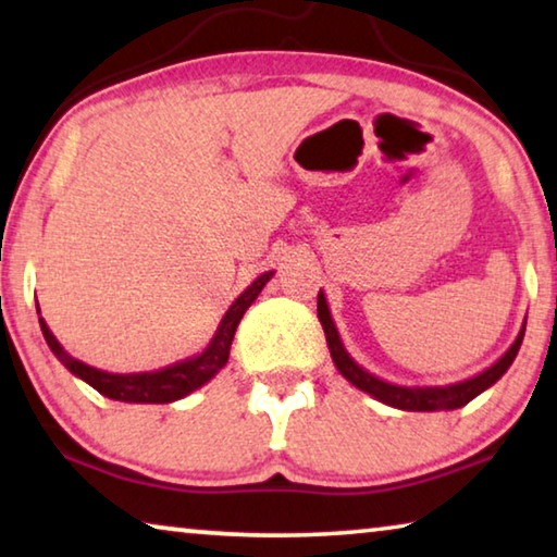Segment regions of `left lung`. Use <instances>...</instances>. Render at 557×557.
<instances>
[{
  "mask_svg": "<svg viewBox=\"0 0 557 557\" xmlns=\"http://www.w3.org/2000/svg\"><path fill=\"white\" fill-rule=\"evenodd\" d=\"M317 317H320V322H322L326 347H330V355H332L334 367H337V372L347 379L349 384H355L357 389L367 392L369 396H374L376 401L394 406V409H401V411L461 409V406L475 399V396L483 394L485 389H491V386L508 372V367L513 364L520 344H523V337H525V322H523L516 342L510 344L506 355H503L498 361H493L488 369H483V372H479L475 376L463 379V382L446 384V386H404V384H392L382 376L367 372L364 367H359L357 361L349 357V351L344 349V342L337 332V324H334V320H332L330 305H326V297L322 289H320V295H317Z\"/></svg>",
  "mask_w": 557,
  "mask_h": 557,
  "instance_id": "1",
  "label": "left lung"
}]
</instances>
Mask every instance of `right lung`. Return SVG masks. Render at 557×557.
Listing matches in <instances>:
<instances>
[{
  "instance_id": "right-lung-1",
  "label": "right lung",
  "mask_w": 557,
  "mask_h": 557,
  "mask_svg": "<svg viewBox=\"0 0 557 557\" xmlns=\"http://www.w3.org/2000/svg\"><path fill=\"white\" fill-rule=\"evenodd\" d=\"M272 275H275L272 270L264 272V275H260L258 280H252V285H247V289H243L240 297H235V302L227 307V312L223 314V320H220L213 339L208 342L206 349L188 359L175 361V364L156 369V372L113 374V372H103V369L88 367L61 347L59 339L47 326V322L39 317L41 334L44 339H47L49 349L54 351V357L69 369V372L82 379V382H86L88 386H94L99 394L109 396V399L126 401V404H171L200 389L202 384H208L210 379H213L220 369L227 364L237 324H240L247 307L258 299L262 287L268 285Z\"/></svg>"
}]
</instances>
